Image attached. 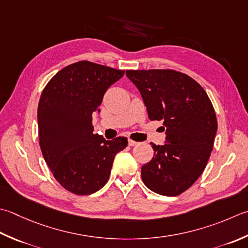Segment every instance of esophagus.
I'll return each mask as SVG.
<instances>
[{"instance_id": "34e87169", "label": "esophagus", "mask_w": 248, "mask_h": 248, "mask_svg": "<svg viewBox=\"0 0 248 248\" xmlns=\"http://www.w3.org/2000/svg\"><path fill=\"white\" fill-rule=\"evenodd\" d=\"M139 143L135 142V140H129V146H137Z\"/></svg>"}]
</instances>
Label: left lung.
<instances>
[{"mask_svg": "<svg viewBox=\"0 0 248 248\" xmlns=\"http://www.w3.org/2000/svg\"><path fill=\"white\" fill-rule=\"evenodd\" d=\"M150 120H162L164 145L152 144L154 157L142 167L150 190L175 197L191 187L204 171L217 132V119L205 90L174 70H128Z\"/></svg>", "mask_w": 248, "mask_h": 248, "instance_id": "8db88e82", "label": "left lung"}]
</instances>
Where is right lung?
I'll list each match as a JSON object with an SVG mask.
<instances>
[{"instance_id":"add662e5","label":"right lung","mask_w":248,"mask_h":248,"mask_svg":"<svg viewBox=\"0 0 248 248\" xmlns=\"http://www.w3.org/2000/svg\"><path fill=\"white\" fill-rule=\"evenodd\" d=\"M124 71L79 61L48 81L37 108L40 146L60 185L78 196L94 193L108 183L116 154L127 138L106 140L93 134L92 114Z\"/></svg>"}]
</instances>
